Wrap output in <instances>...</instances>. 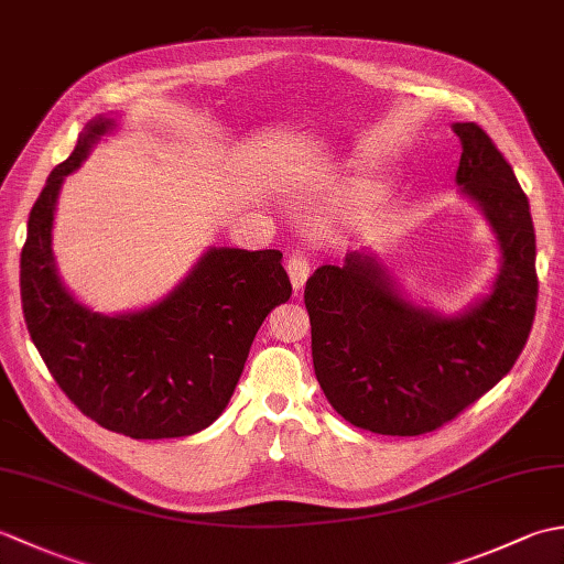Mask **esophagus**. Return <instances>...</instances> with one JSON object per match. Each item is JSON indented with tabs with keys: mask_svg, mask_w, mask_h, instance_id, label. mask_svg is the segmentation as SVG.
I'll return each instance as SVG.
<instances>
[{
	"mask_svg": "<svg viewBox=\"0 0 564 564\" xmlns=\"http://www.w3.org/2000/svg\"><path fill=\"white\" fill-rule=\"evenodd\" d=\"M285 271H289V275H291L293 289L301 291L310 275V261L303 251H291V254L285 257Z\"/></svg>",
	"mask_w": 564,
	"mask_h": 564,
	"instance_id": "1",
	"label": "esophagus"
}]
</instances>
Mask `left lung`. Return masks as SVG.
<instances>
[{
	"mask_svg": "<svg viewBox=\"0 0 564 564\" xmlns=\"http://www.w3.org/2000/svg\"><path fill=\"white\" fill-rule=\"evenodd\" d=\"M453 133L463 148L455 184L485 213L501 251L489 295L438 315L406 301L382 261L358 251L305 283L319 388L346 422L382 436H419L458 416L509 373L533 325L529 198L480 126L453 123Z\"/></svg>",
	"mask_w": 564,
	"mask_h": 564,
	"instance_id": "8db88e82",
	"label": "left lung"
}]
</instances>
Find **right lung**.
Instances as JSON below:
<instances>
[{"label":"right lung","mask_w":564,"mask_h":564,"mask_svg":"<svg viewBox=\"0 0 564 564\" xmlns=\"http://www.w3.org/2000/svg\"><path fill=\"white\" fill-rule=\"evenodd\" d=\"M116 128L97 116L47 176L21 249V307L51 376L82 414L130 438H178L230 402L261 322L291 297L281 251L210 247L176 289L135 313L101 315L57 275L53 218L65 176Z\"/></svg>","instance_id":"add662e5"}]
</instances>
